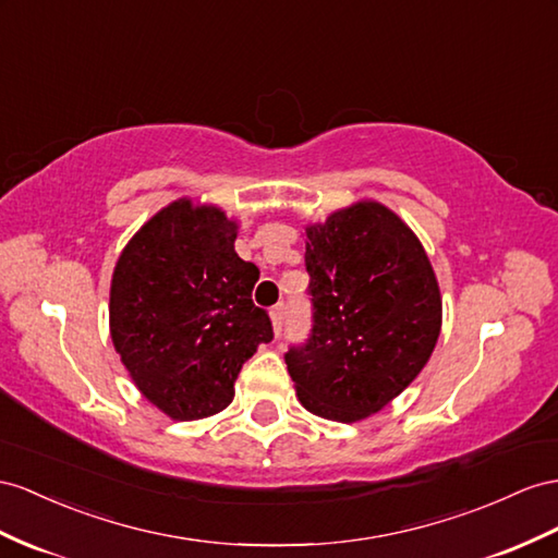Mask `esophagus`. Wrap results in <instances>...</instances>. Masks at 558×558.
Segmentation results:
<instances>
[{
	"label": "esophagus",
	"instance_id": "1",
	"mask_svg": "<svg viewBox=\"0 0 558 558\" xmlns=\"http://www.w3.org/2000/svg\"><path fill=\"white\" fill-rule=\"evenodd\" d=\"M270 320H274L276 337H280L282 335V327H284V306L282 304L274 306V311H270Z\"/></svg>",
	"mask_w": 558,
	"mask_h": 558
}]
</instances>
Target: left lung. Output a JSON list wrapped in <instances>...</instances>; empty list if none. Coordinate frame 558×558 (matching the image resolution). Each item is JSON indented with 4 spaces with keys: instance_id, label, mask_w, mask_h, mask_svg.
Masks as SVG:
<instances>
[{
    "instance_id": "1",
    "label": "left lung",
    "mask_w": 558,
    "mask_h": 558,
    "mask_svg": "<svg viewBox=\"0 0 558 558\" xmlns=\"http://www.w3.org/2000/svg\"><path fill=\"white\" fill-rule=\"evenodd\" d=\"M311 337L284 353L296 398L332 422L389 405L432 359L440 290L408 223L375 199L306 226Z\"/></svg>"
}]
</instances>
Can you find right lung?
I'll return each instance as SVG.
<instances>
[{
  "instance_id": "obj_1",
  "label": "right lung",
  "mask_w": 558,
  "mask_h": 558,
  "mask_svg": "<svg viewBox=\"0 0 558 558\" xmlns=\"http://www.w3.org/2000/svg\"><path fill=\"white\" fill-rule=\"evenodd\" d=\"M238 223L181 197L126 242L110 282V337L138 391L177 422L231 405L256 347L274 339L252 302L259 268L235 252Z\"/></svg>"
}]
</instances>
